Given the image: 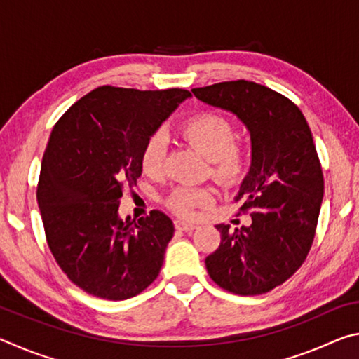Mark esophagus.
I'll return each instance as SVG.
<instances>
[{"label":"esophagus","mask_w":359,"mask_h":359,"mask_svg":"<svg viewBox=\"0 0 359 359\" xmlns=\"http://www.w3.org/2000/svg\"><path fill=\"white\" fill-rule=\"evenodd\" d=\"M174 224H175V228L180 229V231H187V233H188V231L196 229V224H191V223H187V222H182V220H175Z\"/></svg>","instance_id":"esophagus-1"}]
</instances>
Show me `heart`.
Masks as SVG:
<instances>
[{
    "label": "heart",
    "instance_id": "b5f03b06",
    "mask_svg": "<svg viewBox=\"0 0 359 359\" xmlns=\"http://www.w3.org/2000/svg\"><path fill=\"white\" fill-rule=\"evenodd\" d=\"M179 136L208 158L210 174L224 187L241 184L252 168V150L236 142V128L222 114L205 111L188 118L179 126ZM166 142L161 133H154L141 151L142 172L160 177L165 166ZM215 201V191L208 187H177L168 196L169 209L180 217H193L199 208Z\"/></svg>",
    "mask_w": 359,
    "mask_h": 359
}]
</instances>
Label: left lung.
I'll list each match as a JSON object with an SVG mask.
<instances>
[{
  "mask_svg": "<svg viewBox=\"0 0 359 359\" xmlns=\"http://www.w3.org/2000/svg\"><path fill=\"white\" fill-rule=\"evenodd\" d=\"M191 92L238 115L252 137V168L236 196L252 224H217L222 241L205 267L231 293H267L299 269L315 238L325 180L311 128L287 96L244 79Z\"/></svg>",
  "mask_w": 359,
  "mask_h": 359,
  "instance_id": "left-lung-1",
  "label": "left lung"
}]
</instances>
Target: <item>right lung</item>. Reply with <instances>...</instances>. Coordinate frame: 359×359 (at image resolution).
Listing matches in <instances>:
<instances>
[{
    "label": "right lung",
    "mask_w": 359,
    "mask_h": 359,
    "mask_svg": "<svg viewBox=\"0 0 359 359\" xmlns=\"http://www.w3.org/2000/svg\"><path fill=\"white\" fill-rule=\"evenodd\" d=\"M188 96L184 88L104 85L53 126L36 198L53 258L85 293L123 301L160 274L172 220L161 210L121 220L118 204L125 187L141 177L145 141Z\"/></svg>",
    "instance_id": "right-lung-1"
}]
</instances>
